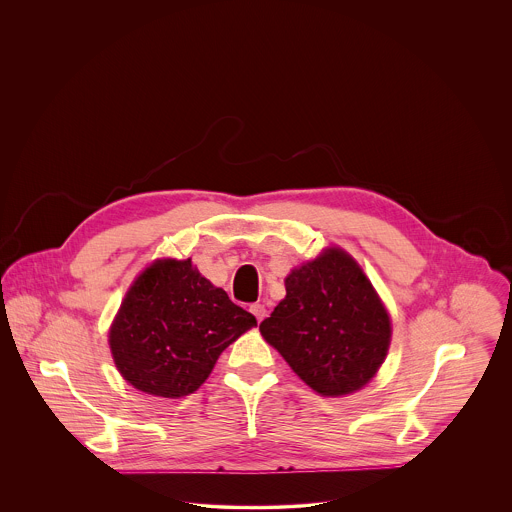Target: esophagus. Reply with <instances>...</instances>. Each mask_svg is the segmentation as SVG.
<instances>
[{
  "label": "esophagus",
  "instance_id": "esophagus-1",
  "mask_svg": "<svg viewBox=\"0 0 512 512\" xmlns=\"http://www.w3.org/2000/svg\"><path fill=\"white\" fill-rule=\"evenodd\" d=\"M249 310L253 312V316L257 318V322H261V320L267 316V308H265V304H261V302L251 304V306H249Z\"/></svg>",
  "mask_w": 512,
  "mask_h": 512
}]
</instances>
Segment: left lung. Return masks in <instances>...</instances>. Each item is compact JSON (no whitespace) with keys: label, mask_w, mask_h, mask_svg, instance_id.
<instances>
[{"label":"left lung","mask_w":512,"mask_h":512,"mask_svg":"<svg viewBox=\"0 0 512 512\" xmlns=\"http://www.w3.org/2000/svg\"><path fill=\"white\" fill-rule=\"evenodd\" d=\"M286 296L259 326L292 371L316 393L341 397L381 367L391 320L359 265L341 249L294 269Z\"/></svg>","instance_id":"8db88e82"}]
</instances>
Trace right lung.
<instances>
[{
	"mask_svg": "<svg viewBox=\"0 0 512 512\" xmlns=\"http://www.w3.org/2000/svg\"><path fill=\"white\" fill-rule=\"evenodd\" d=\"M253 326L255 316L204 279L190 259H163L129 288L110 347L119 373L135 389L186 397L208 379L229 343Z\"/></svg>",
	"mask_w": 512,
	"mask_h": 512,
	"instance_id": "add662e5",
	"label": "right lung"
}]
</instances>
